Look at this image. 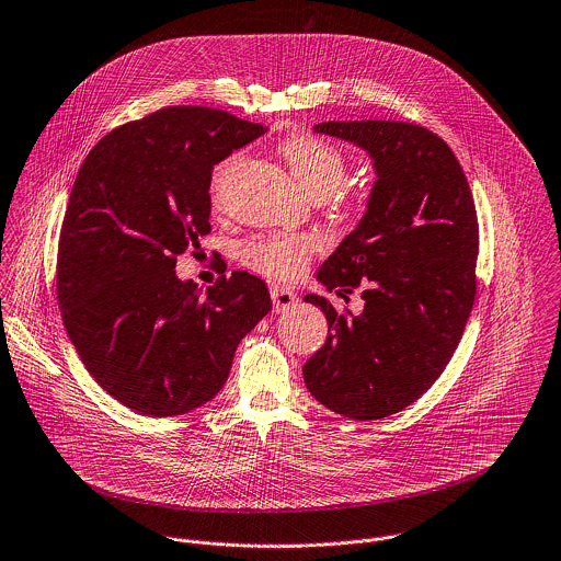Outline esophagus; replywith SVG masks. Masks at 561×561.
<instances>
[{
  "mask_svg": "<svg viewBox=\"0 0 561 561\" xmlns=\"http://www.w3.org/2000/svg\"><path fill=\"white\" fill-rule=\"evenodd\" d=\"M271 299H273L275 312H282V310L290 308V306L297 301V295H295L290 288H286V286L273 284V286H271Z\"/></svg>",
  "mask_w": 561,
  "mask_h": 561,
  "instance_id": "34e87169",
  "label": "esophagus"
}]
</instances>
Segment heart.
<instances>
[{"label": "heart", "instance_id": "heart-1", "mask_svg": "<svg viewBox=\"0 0 561 561\" xmlns=\"http://www.w3.org/2000/svg\"><path fill=\"white\" fill-rule=\"evenodd\" d=\"M279 154L288 161L293 174L312 196L332 194L347 174V157L332 141L312 133L299 130L279 141ZM242 152H231L211 172V192L218 198L227 185L231 172L240 165ZM319 251V238L312 233L268 231L244 240L238 249L240 262L257 273L295 279L306 271L314 253Z\"/></svg>", "mask_w": 561, "mask_h": 561}]
</instances>
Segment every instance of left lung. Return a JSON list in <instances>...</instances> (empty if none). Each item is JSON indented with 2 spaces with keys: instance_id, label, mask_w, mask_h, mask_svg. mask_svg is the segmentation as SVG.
Returning a JSON list of instances; mask_svg holds the SVG:
<instances>
[{
  "instance_id": "obj_1",
  "label": "left lung",
  "mask_w": 561,
  "mask_h": 561,
  "mask_svg": "<svg viewBox=\"0 0 561 561\" xmlns=\"http://www.w3.org/2000/svg\"><path fill=\"white\" fill-rule=\"evenodd\" d=\"M317 133L365 148L376 165L367 214L323 262L317 279L365 310L328 319L325 345L304 365L314 400L358 422L420 400L450 363L477 297L479 218L453 148L433 130L391 119L321 122Z\"/></svg>"
}]
</instances>
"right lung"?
Here are the masks:
<instances>
[{
    "mask_svg": "<svg viewBox=\"0 0 561 561\" xmlns=\"http://www.w3.org/2000/svg\"><path fill=\"white\" fill-rule=\"evenodd\" d=\"M220 108L163 106L104 135L65 209L56 297L82 365L148 417L190 413L227 382L238 343L271 310L247 271L207 290L174 275L176 255L211 231V170L260 137Z\"/></svg>",
    "mask_w": 561,
    "mask_h": 561,
    "instance_id": "obj_1",
    "label": "right lung"
}]
</instances>
